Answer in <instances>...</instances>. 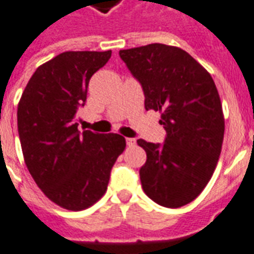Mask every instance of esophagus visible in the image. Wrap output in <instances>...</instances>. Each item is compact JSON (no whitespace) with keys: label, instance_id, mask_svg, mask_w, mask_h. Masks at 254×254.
Masks as SVG:
<instances>
[{"label":"esophagus","instance_id":"34e87169","mask_svg":"<svg viewBox=\"0 0 254 254\" xmlns=\"http://www.w3.org/2000/svg\"><path fill=\"white\" fill-rule=\"evenodd\" d=\"M126 142H127V145L128 146H135V143H136V140H135L134 138H127Z\"/></svg>","mask_w":254,"mask_h":254}]
</instances>
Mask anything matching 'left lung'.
<instances>
[{
    "instance_id": "obj_1",
    "label": "left lung",
    "mask_w": 254,
    "mask_h": 254,
    "mask_svg": "<svg viewBox=\"0 0 254 254\" xmlns=\"http://www.w3.org/2000/svg\"><path fill=\"white\" fill-rule=\"evenodd\" d=\"M119 55L143 88L146 111L160 112L166 131L162 146L138 139L147 155L142 188L157 204L183 207L203 192L221 154L225 118L215 82L175 46L153 43Z\"/></svg>"
}]
</instances>
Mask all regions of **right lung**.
I'll use <instances>...</instances> for the list:
<instances>
[{
	"label": "right lung",
	"instance_id": "1",
	"mask_svg": "<svg viewBox=\"0 0 254 254\" xmlns=\"http://www.w3.org/2000/svg\"><path fill=\"white\" fill-rule=\"evenodd\" d=\"M111 54H59L36 68L18 101L24 162L44 195L66 210H85L103 197L111 169L126 149L119 134H81L75 118L86 101L89 79Z\"/></svg>",
	"mask_w": 254,
	"mask_h": 254
}]
</instances>
